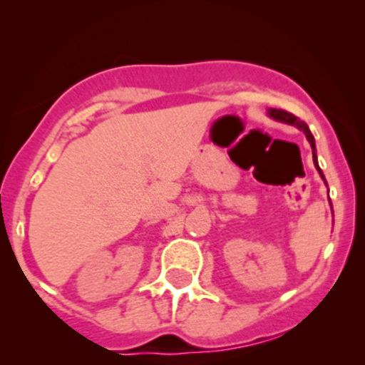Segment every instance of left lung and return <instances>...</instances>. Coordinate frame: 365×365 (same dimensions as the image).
<instances>
[{
  "instance_id": "8db88e82",
  "label": "left lung",
  "mask_w": 365,
  "mask_h": 365,
  "mask_svg": "<svg viewBox=\"0 0 365 365\" xmlns=\"http://www.w3.org/2000/svg\"><path fill=\"white\" fill-rule=\"evenodd\" d=\"M267 115L271 116V118L278 120V121H283V123H288V125H293V127H297L299 130H302V132L305 133V137H307L309 144H311L312 148V159H314V165H316L317 171H319V175L322 178H324V175H322V171L319 168V165H317V156H316V142H314V137L311 133V130H309L307 123L305 121H302L300 118H297L295 115H292V113L284 111V110H276V108H269L267 110Z\"/></svg>"
}]
</instances>
